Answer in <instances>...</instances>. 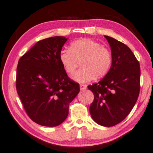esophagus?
Segmentation results:
<instances>
[{
	"mask_svg": "<svg viewBox=\"0 0 153 153\" xmlns=\"http://www.w3.org/2000/svg\"><path fill=\"white\" fill-rule=\"evenodd\" d=\"M87 88V85H84V84H82L80 85V91H85V90Z\"/></svg>",
	"mask_w": 153,
	"mask_h": 153,
	"instance_id": "obj_1",
	"label": "esophagus"
}]
</instances>
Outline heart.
I'll list each match as a JSON object with an SVG mask.
<instances>
[{
  "instance_id": "b5f03b06",
  "label": "heart",
  "mask_w": 153,
  "mask_h": 153,
  "mask_svg": "<svg viewBox=\"0 0 153 153\" xmlns=\"http://www.w3.org/2000/svg\"><path fill=\"white\" fill-rule=\"evenodd\" d=\"M59 60L62 68L68 74L74 73L81 62L80 70L72 76L79 83L88 82L94 79L104 77L111 66V54L106 48L98 42L83 38L75 40L70 45L69 50H62Z\"/></svg>"
}]
</instances>
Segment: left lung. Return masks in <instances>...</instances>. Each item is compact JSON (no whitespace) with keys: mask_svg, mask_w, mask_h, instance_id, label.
I'll use <instances>...</instances> for the list:
<instances>
[{"mask_svg":"<svg viewBox=\"0 0 153 153\" xmlns=\"http://www.w3.org/2000/svg\"><path fill=\"white\" fill-rule=\"evenodd\" d=\"M111 49L112 64L97 83L88 85L94 94L90 113L95 123L105 127L118 124L128 116L140 93V68L126 44L105 36Z\"/></svg>","mask_w":153,"mask_h":153,"instance_id":"1","label":"left lung"}]
</instances>
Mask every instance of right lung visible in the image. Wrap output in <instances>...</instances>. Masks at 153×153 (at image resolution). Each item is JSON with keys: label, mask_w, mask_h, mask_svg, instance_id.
<instances>
[{"label": "right lung", "mask_w": 153, "mask_h": 153, "mask_svg": "<svg viewBox=\"0 0 153 153\" xmlns=\"http://www.w3.org/2000/svg\"><path fill=\"white\" fill-rule=\"evenodd\" d=\"M67 40L63 36L40 40L18 61V94L30 118L40 126L63 123L70 103L80 92L79 84L68 78L59 60Z\"/></svg>", "instance_id": "obj_1"}]
</instances>
